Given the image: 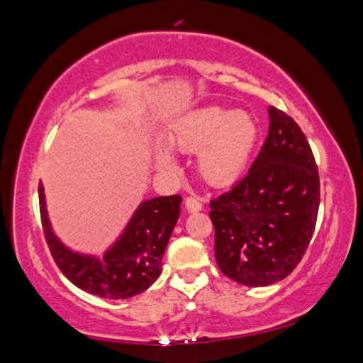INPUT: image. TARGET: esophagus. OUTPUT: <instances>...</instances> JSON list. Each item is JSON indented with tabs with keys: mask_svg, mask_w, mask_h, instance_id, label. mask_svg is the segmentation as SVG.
<instances>
[{
	"mask_svg": "<svg viewBox=\"0 0 363 363\" xmlns=\"http://www.w3.org/2000/svg\"><path fill=\"white\" fill-rule=\"evenodd\" d=\"M186 208H187V212H191V213L199 212V211H202V203L196 196H191L186 199Z\"/></svg>",
	"mask_w": 363,
	"mask_h": 363,
	"instance_id": "obj_1",
	"label": "esophagus"
}]
</instances>
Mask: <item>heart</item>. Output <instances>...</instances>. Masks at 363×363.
I'll return each instance as SVG.
<instances>
[{
  "mask_svg": "<svg viewBox=\"0 0 363 363\" xmlns=\"http://www.w3.org/2000/svg\"><path fill=\"white\" fill-rule=\"evenodd\" d=\"M259 138V126L247 110L220 105L199 106L182 115L172 126L171 141L184 152H197V169L212 186L222 187L237 181L247 169ZM161 169L177 166L166 147L157 151Z\"/></svg>",
  "mask_w": 363,
  "mask_h": 363,
  "instance_id": "heart-1",
  "label": "heart"
}]
</instances>
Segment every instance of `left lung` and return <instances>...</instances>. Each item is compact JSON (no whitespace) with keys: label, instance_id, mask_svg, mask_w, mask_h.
Here are the masks:
<instances>
[{"label":"left lung","instance_id":"left-lung-1","mask_svg":"<svg viewBox=\"0 0 363 363\" xmlns=\"http://www.w3.org/2000/svg\"><path fill=\"white\" fill-rule=\"evenodd\" d=\"M269 128L248 174L211 201L216 259L245 286L281 281L303 259L319 211V172L299 125L269 106Z\"/></svg>","mask_w":363,"mask_h":363}]
</instances>
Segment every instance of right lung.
I'll list each match as a JSON object with an SVG mask.
<instances>
[{"mask_svg":"<svg viewBox=\"0 0 363 363\" xmlns=\"http://www.w3.org/2000/svg\"><path fill=\"white\" fill-rule=\"evenodd\" d=\"M181 196H162L140 203L128 225L104 257L82 255L65 247L50 227L43 184L39 208L45 242L64 277L86 293L126 299L146 291L161 274L162 255L181 213Z\"/></svg>","mask_w":363,"mask_h":363,"instance_id":"obj_1","label":"right lung"}]
</instances>
